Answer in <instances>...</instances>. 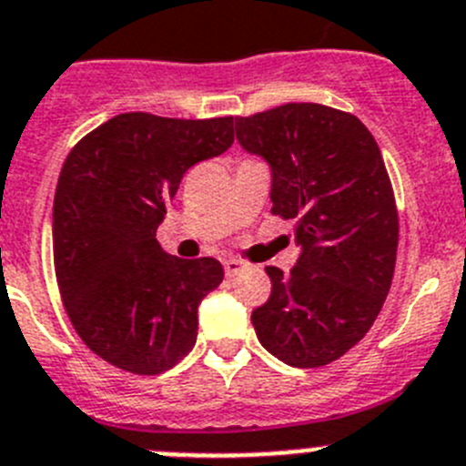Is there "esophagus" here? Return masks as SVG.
<instances>
[{"mask_svg":"<svg viewBox=\"0 0 466 466\" xmlns=\"http://www.w3.org/2000/svg\"><path fill=\"white\" fill-rule=\"evenodd\" d=\"M223 267H225V276L232 278V276H237V273L241 271V268H246V262H241V259L229 258V259H225Z\"/></svg>","mask_w":466,"mask_h":466,"instance_id":"1","label":"esophagus"}]
</instances>
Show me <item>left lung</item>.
Listing matches in <instances>:
<instances>
[{
	"instance_id": "1",
	"label": "left lung",
	"mask_w": 466,
	"mask_h": 466,
	"mask_svg": "<svg viewBox=\"0 0 466 466\" xmlns=\"http://www.w3.org/2000/svg\"><path fill=\"white\" fill-rule=\"evenodd\" d=\"M237 142L271 169V211L297 218V267H267L255 333L292 368L350 351L380 315L398 253V211L375 137L354 115L287 103L237 119Z\"/></svg>"
}]
</instances>
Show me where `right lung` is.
<instances>
[{
	"label": "right lung",
	"instance_id": "right-lung-1",
	"mask_svg": "<svg viewBox=\"0 0 466 466\" xmlns=\"http://www.w3.org/2000/svg\"><path fill=\"white\" fill-rule=\"evenodd\" d=\"M232 142V116L126 112L64 163L52 207L56 285L82 342L121 370L158 375L198 340V308L223 267L167 255L156 229L184 174Z\"/></svg>",
	"mask_w": 466,
	"mask_h": 466
}]
</instances>
